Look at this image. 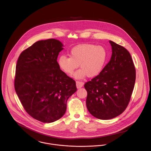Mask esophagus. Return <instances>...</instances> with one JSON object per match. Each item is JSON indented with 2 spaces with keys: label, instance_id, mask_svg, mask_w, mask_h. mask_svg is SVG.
Returning a JSON list of instances; mask_svg holds the SVG:
<instances>
[{
  "label": "esophagus",
  "instance_id": "34e87169",
  "mask_svg": "<svg viewBox=\"0 0 151 151\" xmlns=\"http://www.w3.org/2000/svg\"><path fill=\"white\" fill-rule=\"evenodd\" d=\"M84 86V83L82 81H76V86L77 88H80L81 87H83Z\"/></svg>",
  "mask_w": 151,
  "mask_h": 151
}]
</instances>
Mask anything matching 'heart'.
Here are the masks:
<instances>
[{
    "mask_svg": "<svg viewBox=\"0 0 151 151\" xmlns=\"http://www.w3.org/2000/svg\"><path fill=\"white\" fill-rule=\"evenodd\" d=\"M107 56V50L102 45L81 44L70 50V57L60 56L58 63L60 68L68 75L72 74L80 65L81 69L74 75L76 78H83L87 76L94 77L102 71Z\"/></svg>",
    "mask_w": 151,
    "mask_h": 151,
    "instance_id": "heart-1",
    "label": "heart"
}]
</instances>
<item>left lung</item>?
Returning a JSON list of instances; mask_svg holds the SVG:
<instances>
[{"label":"left lung","mask_w":151,"mask_h":151,"mask_svg":"<svg viewBox=\"0 0 151 151\" xmlns=\"http://www.w3.org/2000/svg\"><path fill=\"white\" fill-rule=\"evenodd\" d=\"M110 60L96 77L85 84L86 108L96 118L109 120L127 108L135 82V69L129 51L109 41Z\"/></svg>","instance_id":"1"}]
</instances>
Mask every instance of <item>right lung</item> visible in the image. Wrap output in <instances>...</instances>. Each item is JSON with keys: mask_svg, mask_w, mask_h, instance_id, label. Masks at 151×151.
Returning a JSON list of instances; mask_svg holds the SVG:
<instances>
[{"mask_svg": "<svg viewBox=\"0 0 151 151\" xmlns=\"http://www.w3.org/2000/svg\"><path fill=\"white\" fill-rule=\"evenodd\" d=\"M63 46L55 39L39 41L24 50L17 60L16 93L25 111L43 123L60 119L68 99L77 91L75 81L60 70L57 62Z\"/></svg>", "mask_w": 151, "mask_h": 151, "instance_id": "right-lung-1", "label": "right lung"}]
</instances>
